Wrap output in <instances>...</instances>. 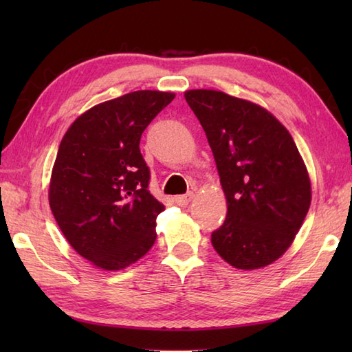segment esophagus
I'll use <instances>...</instances> for the list:
<instances>
[{
    "instance_id": "34e87169",
    "label": "esophagus",
    "mask_w": 352,
    "mask_h": 352,
    "mask_svg": "<svg viewBox=\"0 0 352 352\" xmlns=\"http://www.w3.org/2000/svg\"><path fill=\"white\" fill-rule=\"evenodd\" d=\"M192 198H193V193H186V195H178L174 199H175V204L182 206V207H186V206L190 203Z\"/></svg>"
}]
</instances>
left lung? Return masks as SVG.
Segmentation results:
<instances>
[{
	"label": "left lung",
	"mask_w": 352,
	"mask_h": 352,
	"mask_svg": "<svg viewBox=\"0 0 352 352\" xmlns=\"http://www.w3.org/2000/svg\"><path fill=\"white\" fill-rule=\"evenodd\" d=\"M184 98L206 131L227 198L213 248L237 269L271 265L294 242L311 201L309 172L294 139L251 101L210 89L188 91Z\"/></svg>",
	"instance_id": "8db88e82"
}]
</instances>
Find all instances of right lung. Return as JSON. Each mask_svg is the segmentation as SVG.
Returning a JSON list of instances; mask_svg holds the SVG:
<instances>
[{"label":"right lung","instance_id":"add662e5","mask_svg":"<svg viewBox=\"0 0 352 352\" xmlns=\"http://www.w3.org/2000/svg\"><path fill=\"white\" fill-rule=\"evenodd\" d=\"M174 96L136 91L101 102L72 122L58 146L51 212L72 248L104 271L136 263L155 242L164 206L148 190L139 144Z\"/></svg>","mask_w":352,"mask_h":352}]
</instances>
